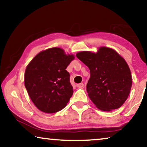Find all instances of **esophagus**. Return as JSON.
Masks as SVG:
<instances>
[{
    "instance_id": "esophagus-1",
    "label": "esophagus",
    "mask_w": 147,
    "mask_h": 147,
    "mask_svg": "<svg viewBox=\"0 0 147 147\" xmlns=\"http://www.w3.org/2000/svg\"><path fill=\"white\" fill-rule=\"evenodd\" d=\"M77 87H78V88H83L84 87V84H83V83H80V84H77Z\"/></svg>"
}]
</instances>
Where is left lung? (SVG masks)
Returning <instances> with one entry per match:
<instances>
[{"label": "left lung", "mask_w": 147, "mask_h": 147, "mask_svg": "<svg viewBox=\"0 0 147 147\" xmlns=\"http://www.w3.org/2000/svg\"><path fill=\"white\" fill-rule=\"evenodd\" d=\"M76 57L89 67L86 90L96 107L104 111L119 108L132 86L131 73L125 60L114 49L104 47L96 53L81 51Z\"/></svg>", "instance_id": "8db88e82"}]
</instances>
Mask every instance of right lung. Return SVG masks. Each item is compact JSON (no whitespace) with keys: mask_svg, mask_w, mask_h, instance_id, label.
Masks as SVG:
<instances>
[{"mask_svg":"<svg viewBox=\"0 0 147 147\" xmlns=\"http://www.w3.org/2000/svg\"><path fill=\"white\" fill-rule=\"evenodd\" d=\"M74 59L58 47L38 53L27 65L25 86L32 102L45 113H55L65 108L73 95L70 75L66 68Z\"/></svg>","mask_w":147,"mask_h":147,"instance_id":"obj_1","label":"right lung"}]
</instances>
